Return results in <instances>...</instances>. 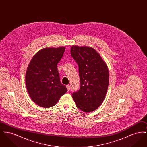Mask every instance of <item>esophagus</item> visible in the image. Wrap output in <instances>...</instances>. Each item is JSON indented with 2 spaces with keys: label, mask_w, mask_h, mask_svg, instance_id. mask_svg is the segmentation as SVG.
Listing matches in <instances>:
<instances>
[{
  "label": "esophagus",
  "mask_w": 147,
  "mask_h": 147,
  "mask_svg": "<svg viewBox=\"0 0 147 147\" xmlns=\"http://www.w3.org/2000/svg\"><path fill=\"white\" fill-rule=\"evenodd\" d=\"M66 87H67V89H68V91H69L70 90V86H69V85H67L66 86Z\"/></svg>",
  "instance_id": "esophagus-1"
}]
</instances>
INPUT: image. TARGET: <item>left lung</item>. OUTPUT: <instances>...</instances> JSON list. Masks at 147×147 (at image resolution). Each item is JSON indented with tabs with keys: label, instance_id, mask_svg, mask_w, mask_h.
Wrapping results in <instances>:
<instances>
[{
	"label": "left lung",
	"instance_id": "1",
	"mask_svg": "<svg viewBox=\"0 0 147 147\" xmlns=\"http://www.w3.org/2000/svg\"><path fill=\"white\" fill-rule=\"evenodd\" d=\"M70 54L79 66L80 87L72 94L77 107L84 112L96 110L105 99L109 83L106 63L91 47L73 46Z\"/></svg>",
	"mask_w": 147,
	"mask_h": 147
}]
</instances>
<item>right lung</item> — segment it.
<instances>
[{"mask_svg": "<svg viewBox=\"0 0 147 147\" xmlns=\"http://www.w3.org/2000/svg\"><path fill=\"white\" fill-rule=\"evenodd\" d=\"M65 48H45L38 51L28 64L25 76L27 91L32 100L45 108L56 105L67 91L61 84L57 64Z\"/></svg>", "mask_w": 147, "mask_h": 147, "instance_id": "1", "label": "right lung"}]
</instances>
